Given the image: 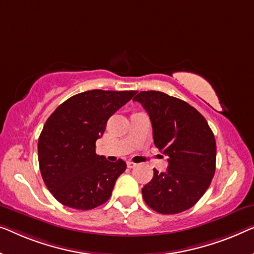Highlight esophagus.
<instances>
[{
	"instance_id": "obj_1",
	"label": "esophagus",
	"mask_w": 254,
	"mask_h": 254,
	"mask_svg": "<svg viewBox=\"0 0 254 254\" xmlns=\"http://www.w3.org/2000/svg\"><path fill=\"white\" fill-rule=\"evenodd\" d=\"M136 166V164L133 163V161H127V167L128 168H134Z\"/></svg>"
}]
</instances>
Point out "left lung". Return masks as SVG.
<instances>
[{
  "label": "left lung",
  "instance_id": "obj_1",
  "mask_svg": "<svg viewBox=\"0 0 254 254\" xmlns=\"http://www.w3.org/2000/svg\"><path fill=\"white\" fill-rule=\"evenodd\" d=\"M148 112L154 145L168 157L165 173L142 188L153 211L176 214L192 207L206 192L215 173L216 144L206 119L188 103L161 91H141L133 98Z\"/></svg>",
  "mask_w": 254,
  "mask_h": 254
}]
</instances>
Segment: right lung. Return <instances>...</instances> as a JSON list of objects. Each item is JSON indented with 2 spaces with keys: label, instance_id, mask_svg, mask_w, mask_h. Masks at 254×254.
Returning <instances> with one entry per match:
<instances>
[{
  "label": "right lung",
  "instance_id": "add662e5",
  "mask_svg": "<svg viewBox=\"0 0 254 254\" xmlns=\"http://www.w3.org/2000/svg\"><path fill=\"white\" fill-rule=\"evenodd\" d=\"M135 94L88 90L62 103L48 118L39 137V165L45 185L60 203L87 211L111 197L126 163L98 156L96 141L110 117Z\"/></svg>",
  "mask_w": 254,
  "mask_h": 254
}]
</instances>
